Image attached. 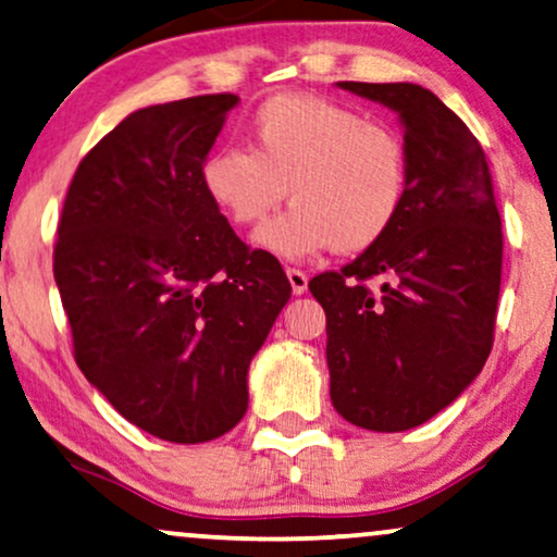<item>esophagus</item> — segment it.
<instances>
[{
    "label": "esophagus",
    "mask_w": 557,
    "mask_h": 557,
    "mask_svg": "<svg viewBox=\"0 0 557 557\" xmlns=\"http://www.w3.org/2000/svg\"><path fill=\"white\" fill-rule=\"evenodd\" d=\"M287 280H290V287H293V295H302L308 290V277L306 272L295 270V267H287Z\"/></svg>",
    "instance_id": "esophagus-1"
}]
</instances>
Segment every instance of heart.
<instances>
[{"label":"heart","mask_w":557,"mask_h":557,"mask_svg":"<svg viewBox=\"0 0 557 557\" xmlns=\"http://www.w3.org/2000/svg\"><path fill=\"white\" fill-rule=\"evenodd\" d=\"M251 149L202 161V187L234 226H257L287 197L295 206L257 234L283 259L334 246L364 251L396 226L408 195V151L383 121L323 97H272L249 123Z\"/></svg>","instance_id":"b5f03b06"}]
</instances>
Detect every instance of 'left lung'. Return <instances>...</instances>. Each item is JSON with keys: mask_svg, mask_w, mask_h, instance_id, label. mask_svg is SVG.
<instances>
[{"mask_svg": "<svg viewBox=\"0 0 557 557\" xmlns=\"http://www.w3.org/2000/svg\"><path fill=\"white\" fill-rule=\"evenodd\" d=\"M339 87L398 112L408 195L383 242L315 274L308 290L326 311L331 404L355 426L406 432L453 404L488 360L502 215L481 144L440 97L408 82Z\"/></svg>", "mask_w": 557, "mask_h": 557, "instance_id": "obj_1", "label": "left lung"}]
</instances>
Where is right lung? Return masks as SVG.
<instances>
[{"label": "right lung", "instance_id": "add662e5", "mask_svg": "<svg viewBox=\"0 0 557 557\" xmlns=\"http://www.w3.org/2000/svg\"><path fill=\"white\" fill-rule=\"evenodd\" d=\"M236 95L131 112L79 161L63 200L53 277L84 377L121 417L195 445L234 429L246 372L287 300L202 187Z\"/></svg>", "mask_w": 557, "mask_h": 557}]
</instances>
